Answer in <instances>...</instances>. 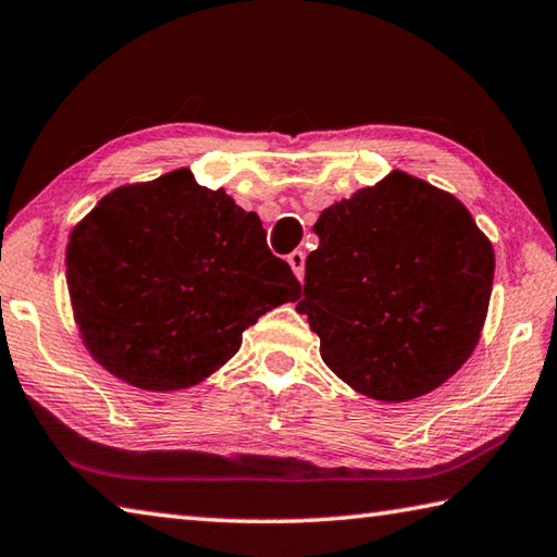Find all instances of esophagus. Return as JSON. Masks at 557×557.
Listing matches in <instances>:
<instances>
[{"mask_svg": "<svg viewBox=\"0 0 557 557\" xmlns=\"http://www.w3.org/2000/svg\"><path fill=\"white\" fill-rule=\"evenodd\" d=\"M287 262L299 280L305 277V250H292L287 256Z\"/></svg>", "mask_w": 557, "mask_h": 557, "instance_id": "esophagus-1", "label": "esophagus"}]
</instances>
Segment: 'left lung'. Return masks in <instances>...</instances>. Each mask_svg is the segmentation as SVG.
<instances>
[{"label": "left lung", "instance_id": "obj_1", "mask_svg": "<svg viewBox=\"0 0 557 557\" xmlns=\"http://www.w3.org/2000/svg\"><path fill=\"white\" fill-rule=\"evenodd\" d=\"M313 234L297 311L343 382L409 401L460 370L487 317L494 250L458 199L394 170L323 209Z\"/></svg>", "mask_w": 557, "mask_h": 557}]
</instances>
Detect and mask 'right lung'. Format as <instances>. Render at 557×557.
Returning <instances> with one entry per match:
<instances>
[{"label": "right lung", "instance_id": "1", "mask_svg": "<svg viewBox=\"0 0 557 557\" xmlns=\"http://www.w3.org/2000/svg\"><path fill=\"white\" fill-rule=\"evenodd\" d=\"M65 262L87 350L156 392L209 377L248 326L301 289L258 214L187 168L107 195L75 226Z\"/></svg>", "mask_w": 557, "mask_h": 557}]
</instances>
